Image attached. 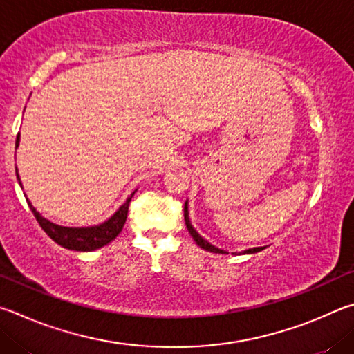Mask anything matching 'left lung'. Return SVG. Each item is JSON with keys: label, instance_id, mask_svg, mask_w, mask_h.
I'll list each match as a JSON object with an SVG mask.
<instances>
[{"label": "left lung", "instance_id": "left-lung-1", "mask_svg": "<svg viewBox=\"0 0 354 354\" xmlns=\"http://www.w3.org/2000/svg\"><path fill=\"white\" fill-rule=\"evenodd\" d=\"M183 213H185V224H187L188 232L191 233V236H193V239L196 241V244H197V245L202 247V249L208 250V252H213V253H225V252H222V250H219V249H216L214 245H212L209 243H207L205 239L201 238L199 234L196 233L194 228L191 227V224H189V219H188V207H187V203H185V209H183ZM259 250H263V247H255V249H249V250H245L244 253H257V252H259Z\"/></svg>", "mask_w": 354, "mask_h": 354}]
</instances>
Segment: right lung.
Masks as SVG:
<instances>
[{
    "label": "right lung",
    "instance_id": "1",
    "mask_svg": "<svg viewBox=\"0 0 354 354\" xmlns=\"http://www.w3.org/2000/svg\"><path fill=\"white\" fill-rule=\"evenodd\" d=\"M20 142V135L17 136L15 146H18ZM17 171V169H15ZM18 176V172H17ZM20 180V178H18ZM133 193L130 194L126 203L118 209V212L111 216V218L104 222V224L97 225V227H91V228H66V227H59L53 224V222L46 221L45 218L35 212V208L30 205L28 201V205L30 208V212L34 213L37 222H39L40 227L43 228L49 238H51L54 243H57L59 245L65 247V249L70 250H79V252H90L99 249L105 244H109L110 241H113L120 232L122 230L124 222L127 219V212H129V202L132 199Z\"/></svg>",
    "mask_w": 354,
    "mask_h": 354
}]
</instances>
